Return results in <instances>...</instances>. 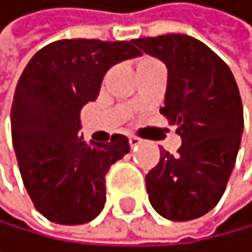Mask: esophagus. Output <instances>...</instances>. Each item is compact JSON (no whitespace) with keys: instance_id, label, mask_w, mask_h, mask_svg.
Segmentation results:
<instances>
[{"instance_id":"esophagus-1","label":"esophagus","mask_w":252,"mask_h":252,"mask_svg":"<svg viewBox=\"0 0 252 252\" xmlns=\"http://www.w3.org/2000/svg\"><path fill=\"white\" fill-rule=\"evenodd\" d=\"M142 143V140L139 139V137H135V135H131L129 137V145H131V148H137Z\"/></svg>"}]
</instances>
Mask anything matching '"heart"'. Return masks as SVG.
Instances as JSON below:
<instances>
[{"instance_id": "b5f03b06", "label": "heart", "mask_w": 252, "mask_h": 252, "mask_svg": "<svg viewBox=\"0 0 252 252\" xmlns=\"http://www.w3.org/2000/svg\"><path fill=\"white\" fill-rule=\"evenodd\" d=\"M143 61H153V60H143ZM143 61H142V63H143Z\"/></svg>"}]
</instances>
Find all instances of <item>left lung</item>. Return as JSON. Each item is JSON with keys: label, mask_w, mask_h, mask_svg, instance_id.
Masks as SVG:
<instances>
[{"label": "left lung", "mask_w": 252, "mask_h": 252, "mask_svg": "<svg viewBox=\"0 0 252 252\" xmlns=\"http://www.w3.org/2000/svg\"><path fill=\"white\" fill-rule=\"evenodd\" d=\"M167 66V90L159 112L177 125L181 147L145 178L150 203L170 221H189L212 210L227 186L243 134V105L229 66L186 34L134 39Z\"/></svg>", "instance_id": "8db88e82"}]
</instances>
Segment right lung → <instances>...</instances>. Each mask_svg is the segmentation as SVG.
Segmentation results:
<instances>
[{"mask_svg":"<svg viewBox=\"0 0 252 252\" xmlns=\"http://www.w3.org/2000/svg\"><path fill=\"white\" fill-rule=\"evenodd\" d=\"M134 40L63 39L40 49L17 83L10 131L23 185L39 213L57 224L90 222L105 203V175L129 153L125 135L88 143L80 112L96 101L105 72L140 57Z\"/></svg>","mask_w":252,"mask_h":252,"instance_id":"obj_1","label":"right lung"}]
</instances>
